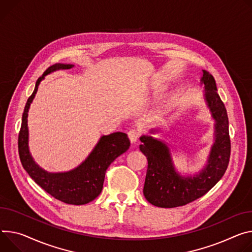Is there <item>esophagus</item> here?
Listing matches in <instances>:
<instances>
[{
	"label": "esophagus",
	"instance_id": "1",
	"mask_svg": "<svg viewBox=\"0 0 252 252\" xmlns=\"http://www.w3.org/2000/svg\"><path fill=\"white\" fill-rule=\"evenodd\" d=\"M139 131L136 130V129H130L128 132H127V136H128V139H129V141H130V143L131 144H134L136 141H138V139H139Z\"/></svg>",
	"mask_w": 252,
	"mask_h": 252
}]
</instances>
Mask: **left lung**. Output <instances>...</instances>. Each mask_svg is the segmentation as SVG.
<instances>
[{"instance_id": "obj_1", "label": "left lung", "mask_w": 252, "mask_h": 252, "mask_svg": "<svg viewBox=\"0 0 252 252\" xmlns=\"http://www.w3.org/2000/svg\"><path fill=\"white\" fill-rule=\"evenodd\" d=\"M200 84L204 88V101L214 121V143L201 171L194 175H182L175 168L168 143L152 135L140 138V150L148 158L144 195L157 207H178L202 197L217 184L229 163L230 139L226 108L217 94L214 77L208 71L202 70ZM158 129L151 128L150 132L156 133Z\"/></svg>"}]
</instances>
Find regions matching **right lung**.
Returning <instances> with one entry per match:
<instances>
[{
  "mask_svg": "<svg viewBox=\"0 0 252 252\" xmlns=\"http://www.w3.org/2000/svg\"><path fill=\"white\" fill-rule=\"evenodd\" d=\"M73 66V64L56 63L38 78L33 94L28 98L23 112L18 148L23 168L43 190L64 203L83 205L94 200L101 193L106 169L119 156L128 150L130 143L125 132L117 131L101 135L84 161L67 172H48L34 161L29 149L28 112L30 105L45 76L57 70L71 69Z\"/></svg>",
  "mask_w": 252,
  "mask_h": 252,
  "instance_id": "add662e5",
  "label": "right lung"
}]
</instances>
